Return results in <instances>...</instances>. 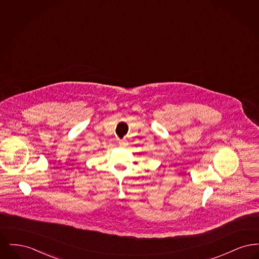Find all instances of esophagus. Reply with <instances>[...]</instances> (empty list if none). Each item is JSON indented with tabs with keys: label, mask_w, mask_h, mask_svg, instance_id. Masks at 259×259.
I'll use <instances>...</instances> for the list:
<instances>
[{
	"label": "esophagus",
	"mask_w": 259,
	"mask_h": 259,
	"mask_svg": "<svg viewBox=\"0 0 259 259\" xmlns=\"http://www.w3.org/2000/svg\"><path fill=\"white\" fill-rule=\"evenodd\" d=\"M119 146H120V147H126V146H128L127 140H126V139L120 140V141H119Z\"/></svg>",
	"instance_id": "obj_1"
}]
</instances>
